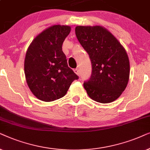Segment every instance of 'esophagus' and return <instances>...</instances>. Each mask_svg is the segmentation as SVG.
Masks as SVG:
<instances>
[{"mask_svg":"<svg viewBox=\"0 0 150 150\" xmlns=\"http://www.w3.org/2000/svg\"><path fill=\"white\" fill-rule=\"evenodd\" d=\"M74 72H75V73L77 74V75H78V76H79V75H80V71H79V69H74Z\"/></svg>","mask_w":150,"mask_h":150,"instance_id":"esophagus-1","label":"esophagus"}]
</instances>
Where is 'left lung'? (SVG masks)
<instances>
[{
    "mask_svg": "<svg viewBox=\"0 0 150 150\" xmlns=\"http://www.w3.org/2000/svg\"><path fill=\"white\" fill-rule=\"evenodd\" d=\"M75 34L88 53L92 75L83 87L99 103H110L125 91L129 77L127 52L118 40L101 26H77Z\"/></svg>",
    "mask_w": 150,
    "mask_h": 150,
    "instance_id": "left-lung-1",
    "label": "left lung"
}]
</instances>
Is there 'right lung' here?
<instances>
[{"label":"right lung","mask_w":150,"mask_h":150,"mask_svg":"<svg viewBox=\"0 0 150 150\" xmlns=\"http://www.w3.org/2000/svg\"><path fill=\"white\" fill-rule=\"evenodd\" d=\"M71 29L70 26L52 25L39 33L28 47L25 78L30 91L40 100L49 102L62 98L78 79L68 67L62 47Z\"/></svg>","instance_id":"1"}]
</instances>
